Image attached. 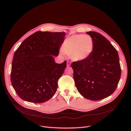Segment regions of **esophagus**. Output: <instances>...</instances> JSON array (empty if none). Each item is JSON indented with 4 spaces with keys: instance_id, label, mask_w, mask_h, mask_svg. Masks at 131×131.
<instances>
[{
    "instance_id": "34e87169",
    "label": "esophagus",
    "mask_w": 131,
    "mask_h": 131,
    "mask_svg": "<svg viewBox=\"0 0 131 131\" xmlns=\"http://www.w3.org/2000/svg\"><path fill=\"white\" fill-rule=\"evenodd\" d=\"M70 65V62H69V61H67V67H69Z\"/></svg>"
}]
</instances>
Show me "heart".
<instances>
[{
  "label": "heart",
  "instance_id": "heart-1",
  "mask_svg": "<svg viewBox=\"0 0 131 131\" xmlns=\"http://www.w3.org/2000/svg\"><path fill=\"white\" fill-rule=\"evenodd\" d=\"M94 50V41L92 37L87 35H74L66 39L63 43L62 51L70 54L75 61H82L89 58Z\"/></svg>",
  "mask_w": 131,
  "mask_h": 131
}]
</instances>
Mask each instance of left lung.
<instances>
[{
  "instance_id": "obj_1",
  "label": "left lung",
  "mask_w": 131,
  "mask_h": 131,
  "mask_svg": "<svg viewBox=\"0 0 131 131\" xmlns=\"http://www.w3.org/2000/svg\"><path fill=\"white\" fill-rule=\"evenodd\" d=\"M94 41V50L82 61L73 62L71 67L76 88L84 98L99 101L111 95L121 77L117 50L100 33L88 31Z\"/></svg>"
}]
</instances>
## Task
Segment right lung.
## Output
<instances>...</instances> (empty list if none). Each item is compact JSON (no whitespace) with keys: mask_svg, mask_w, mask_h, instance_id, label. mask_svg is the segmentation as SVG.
Wrapping results in <instances>:
<instances>
[{"mask_svg":"<svg viewBox=\"0 0 131 131\" xmlns=\"http://www.w3.org/2000/svg\"><path fill=\"white\" fill-rule=\"evenodd\" d=\"M65 35V32L38 31L15 51L11 81L16 94L23 100L41 103L55 94L67 62L56 63L53 56L59 55Z\"/></svg>","mask_w":131,"mask_h":131,"instance_id":"right-lung-1","label":"right lung"}]
</instances>
